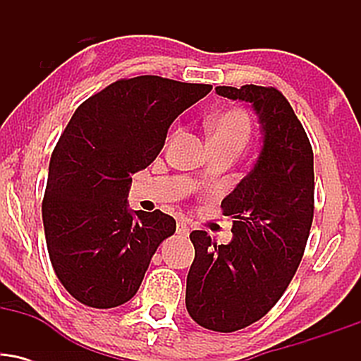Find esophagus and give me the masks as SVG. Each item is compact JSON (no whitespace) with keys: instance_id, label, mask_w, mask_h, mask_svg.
Instances as JSON below:
<instances>
[{"instance_id":"34e87169","label":"esophagus","mask_w":361,"mask_h":361,"mask_svg":"<svg viewBox=\"0 0 361 361\" xmlns=\"http://www.w3.org/2000/svg\"><path fill=\"white\" fill-rule=\"evenodd\" d=\"M176 233L180 235H188L190 234V226L186 224V221H180L176 226Z\"/></svg>"}]
</instances>
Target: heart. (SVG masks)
Returning a JSON list of instances; mask_svg holds the SVG:
<instances>
[{"instance_id": "1", "label": "heart", "mask_w": 361, "mask_h": 361, "mask_svg": "<svg viewBox=\"0 0 361 361\" xmlns=\"http://www.w3.org/2000/svg\"><path fill=\"white\" fill-rule=\"evenodd\" d=\"M252 122L243 109H229L210 118L209 134L212 146H233L239 151L251 137Z\"/></svg>"}]
</instances>
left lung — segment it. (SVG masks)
Instances as JSON below:
<instances>
[{
    "instance_id": "left-lung-1",
    "label": "left lung",
    "mask_w": 361,
    "mask_h": 361,
    "mask_svg": "<svg viewBox=\"0 0 361 361\" xmlns=\"http://www.w3.org/2000/svg\"><path fill=\"white\" fill-rule=\"evenodd\" d=\"M221 97L250 102L263 128L255 168L222 200L233 241L190 234L195 259L186 309L217 333L251 326L270 312L299 268L314 217V152L287 98L273 86H217Z\"/></svg>"
}]
</instances>
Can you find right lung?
Segmentation results:
<instances>
[{"label":"right lung","mask_w":361,"mask_h":361,"mask_svg":"<svg viewBox=\"0 0 361 361\" xmlns=\"http://www.w3.org/2000/svg\"><path fill=\"white\" fill-rule=\"evenodd\" d=\"M212 85L161 76L118 80L78 106L54 147L42 200L49 258L81 304L111 309L135 295L171 215L128 212L132 178L156 159L168 128Z\"/></svg>","instance_id":"add662e5"}]
</instances>
